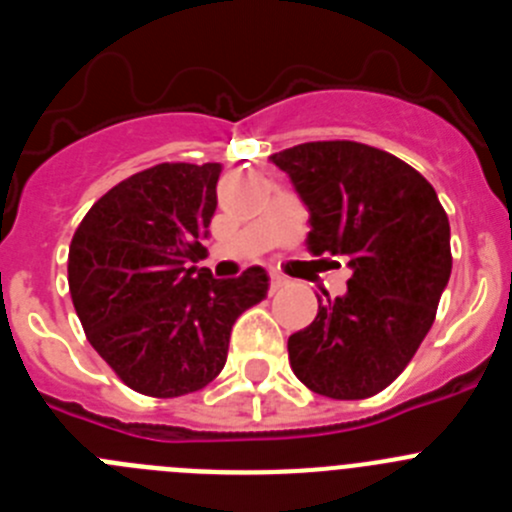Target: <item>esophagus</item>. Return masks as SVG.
Listing matches in <instances>:
<instances>
[{"mask_svg": "<svg viewBox=\"0 0 512 512\" xmlns=\"http://www.w3.org/2000/svg\"><path fill=\"white\" fill-rule=\"evenodd\" d=\"M284 287V279L279 277V274H271L269 279V292H279V289Z\"/></svg>", "mask_w": 512, "mask_h": 512, "instance_id": "esophagus-1", "label": "esophagus"}]
</instances>
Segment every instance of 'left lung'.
I'll use <instances>...</instances> for the list:
<instances>
[{
    "label": "left lung",
    "instance_id": "8db88e82",
    "mask_svg": "<svg viewBox=\"0 0 512 512\" xmlns=\"http://www.w3.org/2000/svg\"><path fill=\"white\" fill-rule=\"evenodd\" d=\"M271 161L310 210L307 248L346 256V295L318 297V315L287 341L305 387L364 400L390 387L436 320L451 277V228L413 166L354 140H315Z\"/></svg>",
    "mask_w": 512,
    "mask_h": 512
}]
</instances>
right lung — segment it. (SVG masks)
I'll return each mask as SVG.
<instances>
[{"label":"right lung","mask_w":512,"mask_h":512,"mask_svg":"<svg viewBox=\"0 0 512 512\" xmlns=\"http://www.w3.org/2000/svg\"><path fill=\"white\" fill-rule=\"evenodd\" d=\"M220 164H158L99 197L69 246L84 333L130 390L197 392L223 372L230 330L269 289L261 266L212 279L202 259Z\"/></svg>","instance_id":"right-lung-1"}]
</instances>
